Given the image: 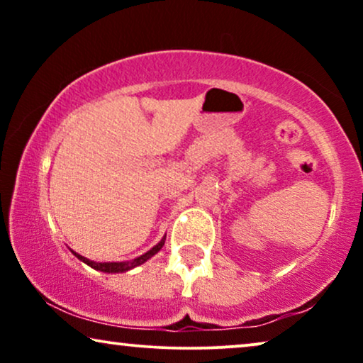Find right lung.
I'll list each match as a JSON object with an SVG mask.
<instances>
[{
  "instance_id": "right-lung-1",
  "label": "right lung",
  "mask_w": 363,
  "mask_h": 363,
  "mask_svg": "<svg viewBox=\"0 0 363 363\" xmlns=\"http://www.w3.org/2000/svg\"><path fill=\"white\" fill-rule=\"evenodd\" d=\"M163 242H165V241L162 240L155 247H152L150 251L145 252V255L140 256V257H137V259H133L132 262H94V261H89L87 257L77 255V252H74V256H77L82 262H86V264H89L91 267H94V269H97V271H104V272H123V271L132 269V267H135L138 264H142V262H145L148 257H152L153 255H155V252H158V251L162 250Z\"/></svg>"
}]
</instances>
